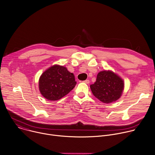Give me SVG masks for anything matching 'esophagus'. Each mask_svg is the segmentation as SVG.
Instances as JSON below:
<instances>
[{
    "label": "esophagus",
    "mask_w": 155,
    "mask_h": 155,
    "mask_svg": "<svg viewBox=\"0 0 155 155\" xmlns=\"http://www.w3.org/2000/svg\"><path fill=\"white\" fill-rule=\"evenodd\" d=\"M83 82H84V83H86V84H89V80H86L83 81Z\"/></svg>",
    "instance_id": "34e87169"
}]
</instances>
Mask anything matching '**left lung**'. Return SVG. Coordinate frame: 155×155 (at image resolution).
<instances>
[{"instance_id":"8db88e82","label":"left lung","mask_w":155,"mask_h":155,"mask_svg":"<svg viewBox=\"0 0 155 155\" xmlns=\"http://www.w3.org/2000/svg\"><path fill=\"white\" fill-rule=\"evenodd\" d=\"M124 87V81L110 71L100 72L95 82L90 86L93 95L105 104L118 100L122 94Z\"/></svg>"}]
</instances>
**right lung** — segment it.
Returning a JSON list of instances; mask_svg holds the SVG:
<instances>
[{
	"mask_svg": "<svg viewBox=\"0 0 155 155\" xmlns=\"http://www.w3.org/2000/svg\"><path fill=\"white\" fill-rule=\"evenodd\" d=\"M75 76L66 68L55 65L42 73L39 80L41 94L47 100H58L75 86Z\"/></svg>",
	"mask_w": 155,
	"mask_h": 155,
	"instance_id": "1",
	"label": "right lung"
}]
</instances>
